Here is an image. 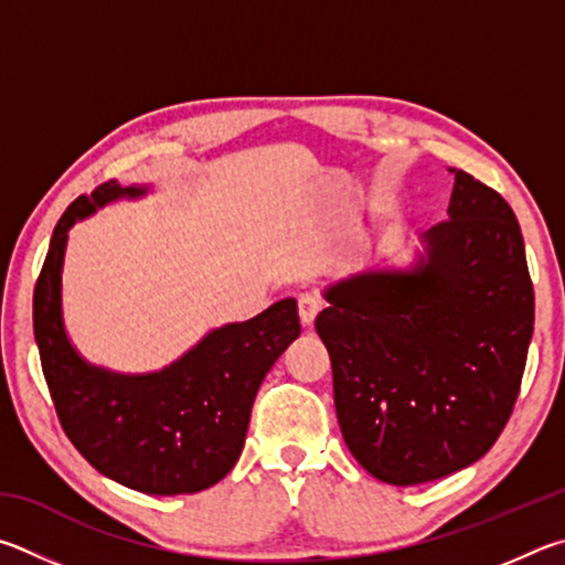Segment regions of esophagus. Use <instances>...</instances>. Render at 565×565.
<instances>
[{"mask_svg": "<svg viewBox=\"0 0 565 565\" xmlns=\"http://www.w3.org/2000/svg\"><path fill=\"white\" fill-rule=\"evenodd\" d=\"M298 312H300V322L305 324V328H310L320 312V300L310 292H302L298 298Z\"/></svg>", "mask_w": 565, "mask_h": 565, "instance_id": "1", "label": "esophagus"}]
</instances>
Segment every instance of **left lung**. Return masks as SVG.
I'll return each mask as SVG.
<instances>
[{
  "label": "left lung",
  "mask_w": 565,
  "mask_h": 565,
  "mask_svg": "<svg viewBox=\"0 0 565 565\" xmlns=\"http://www.w3.org/2000/svg\"><path fill=\"white\" fill-rule=\"evenodd\" d=\"M449 173V221L419 235L412 263L330 282L315 320L344 444L394 487L449 477L493 447L533 334L516 215L493 188Z\"/></svg>",
  "instance_id": "1"
}]
</instances>
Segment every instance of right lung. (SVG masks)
Returning <instances> with one entry per match:
<instances>
[{
  "mask_svg": "<svg viewBox=\"0 0 565 565\" xmlns=\"http://www.w3.org/2000/svg\"><path fill=\"white\" fill-rule=\"evenodd\" d=\"M146 193L151 185L108 181L66 207L34 288V340L58 422L82 457L128 489L175 497L213 487L235 467L255 394L300 338V318L295 298H285L250 320L211 330L156 372H114L82 358L62 310L68 231L98 207Z\"/></svg>",
  "mask_w": 565,
  "mask_h": 565,
  "instance_id": "right-lung-1",
  "label": "right lung"
}]
</instances>
